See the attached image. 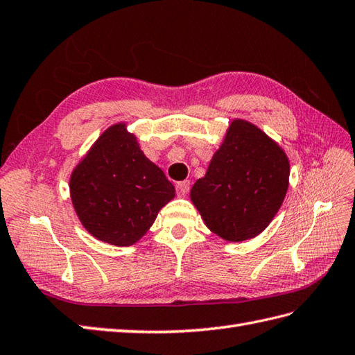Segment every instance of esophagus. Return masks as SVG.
<instances>
[{
  "mask_svg": "<svg viewBox=\"0 0 355 355\" xmlns=\"http://www.w3.org/2000/svg\"><path fill=\"white\" fill-rule=\"evenodd\" d=\"M188 190H190V180H180V182L176 184V191L179 194H187Z\"/></svg>",
  "mask_w": 355,
  "mask_h": 355,
  "instance_id": "1",
  "label": "esophagus"
}]
</instances>
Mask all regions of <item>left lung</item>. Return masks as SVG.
I'll list each match as a JSON object with an SVG mask.
<instances>
[{
  "instance_id": "1",
  "label": "left lung",
  "mask_w": 355,
  "mask_h": 355,
  "mask_svg": "<svg viewBox=\"0 0 355 355\" xmlns=\"http://www.w3.org/2000/svg\"><path fill=\"white\" fill-rule=\"evenodd\" d=\"M288 176L284 150L257 125L234 120L190 196L212 232L244 241L261 234L279 211Z\"/></svg>"
}]
</instances>
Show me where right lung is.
Listing matches in <instances>:
<instances>
[{"instance_id": "add662e5", "label": "right lung", "mask_w": 355, "mask_h": 355, "mask_svg": "<svg viewBox=\"0 0 355 355\" xmlns=\"http://www.w3.org/2000/svg\"><path fill=\"white\" fill-rule=\"evenodd\" d=\"M69 191L86 231L115 246L137 243L175 198V187L124 123L101 133L71 175Z\"/></svg>"}]
</instances>
